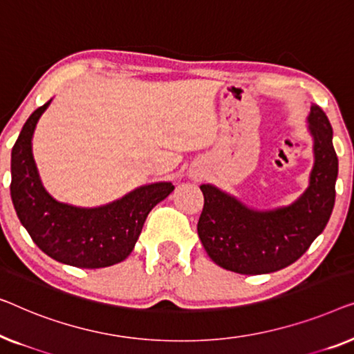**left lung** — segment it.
Segmentation results:
<instances>
[{
	"mask_svg": "<svg viewBox=\"0 0 354 354\" xmlns=\"http://www.w3.org/2000/svg\"><path fill=\"white\" fill-rule=\"evenodd\" d=\"M310 133L315 165L310 186L292 205L253 210L212 184H202L203 210L197 232L208 257L239 274H266L297 261L324 231L335 203L338 158L332 127L319 106H311Z\"/></svg>",
	"mask_w": 354,
	"mask_h": 354,
	"instance_id": "8db88e82",
	"label": "left lung"
}]
</instances>
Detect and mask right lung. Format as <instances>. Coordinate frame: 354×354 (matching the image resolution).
I'll list each match as a JSON object with an SVG mask.
<instances>
[{"instance_id": "obj_1", "label": "right lung", "mask_w": 354, "mask_h": 354, "mask_svg": "<svg viewBox=\"0 0 354 354\" xmlns=\"http://www.w3.org/2000/svg\"><path fill=\"white\" fill-rule=\"evenodd\" d=\"M51 99L24 125L11 153V198L22 226L53 260L77 268H106L133 252L149 212L170 196L171 183H153L96 208L57 202L46 192L32 153L35 127Z\"/></svg>"}]
</instances>
